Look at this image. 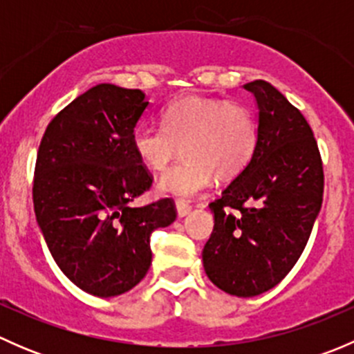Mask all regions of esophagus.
Listing matches in <instances>:
<instances>
[{
  "mask_svg": "<svg viewBox=\"0 0 354 354\" xmlns=\"http://www.w3.org/2000/svg\"><path fill=\"white\" fill-rule=\"evenodd\" d=\"M176 212H178V217L188 216V214L192 212V205H188L187 202H181V200H178V202H176Z\"/></svg>",
  "mask_w": 354,
  "mask_h": 354,
  "instance_id": "1",
  "label": "esophagus"
}]
</instances>
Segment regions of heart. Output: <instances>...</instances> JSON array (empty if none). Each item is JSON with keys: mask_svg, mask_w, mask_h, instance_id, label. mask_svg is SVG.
Returning <instances> with one entry per match:
<instances>
[{"mask_svg": "<svg viewBox=\"0 0 354 354\" xmlns=\"http://www.w3.org/2000/svg\"><path fill=\"white\" fill-rule=\"evenodd\" d=\"M162 128L140 123L131 133L138 160L162 171L178 151L183 160L159 178L160 194L192 198L205 190L216 174L233 178L248 166L257 149L255 116L240 102L187 95L169 102L160 114Z\"/></svg>", "mask_w": 354, "mask_h": 354, "instance_id": "1", "label": "heart"}]
</instances>
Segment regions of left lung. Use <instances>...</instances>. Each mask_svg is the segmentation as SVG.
<instances>
[{
    "instance_id": "8db88e82",
    "label": "left lung",
    "mask_w": 354,
    "mask_h": 354,
    "mask_svg": "<svg viewBox=\"0 0 354 354\" xmlns=\"http://www.w3.org/2000/svg\"><path fill=\"white\" fill-rule=\"evenodd\" d=\"M243 88L259 108V140L248 166L209 203L214 231L202 259L217 288L252 298L298 262L322 207L324 169L303 114L269 82Z\"/></svg>"
}]
</instances>
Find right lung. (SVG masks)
Listing matches in <instances>:
<instances>
[{
    "label": "right lung",
    "instance_id": "right-lung-1",
    "mask_svg": "<svg viewBox=\"0 0 354 354\" xmlns=\"http://www.w3.org/2000/svg\"><path fill=\"white\" fill-rule=\"evenodd\" d=\"M149 101L99 84L48 124L34 174L35 219L68 279L101 298L137 286L152 262L151 234L176 219L171 198L130 207L152 185L131 147Z\"/></svg>",
    "mask_w": 354,
    "mask_h": 354
}]
</instances>
